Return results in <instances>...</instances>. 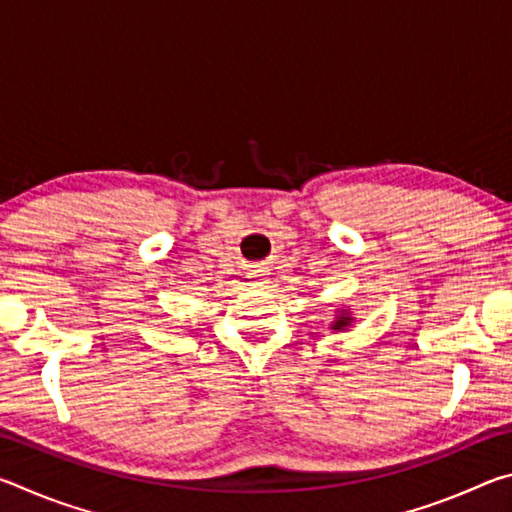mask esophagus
Listing matches in <instances>:
<instances>
[{
	"label": "esophagus",
	"instance_id": "1",
	"mask_svg": "<svg viewBox=\"0 0 512 512\" xmlns=\"http://www.w3.org/2000/svg\"><path fill=\"white\" fill-rule=\"evenodd\" d=\"M262 275H264L262 271H253V273H250V277H253L255 284H264V282H262Z\"/></svg>",
	"mask_w": 512,
	"mask_h": 512
}]
</instances>
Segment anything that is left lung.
Listing matches in <instances>:
<instances>
[{"mask_svg": "<svg viewBox=\"0 0 512 512\" xmlns=\"http://www.w3.org/2000/svg\"><path fill=\"white\" fill-rule=\"evenodd\" d=\"M350 320H352V318H348V316H341L339 320H336V323H334V327H332V329H343L345 325L350 323Z\"/></svg>", "mask_w": 512, "mask_h": 512, "instance_id": "8db88e82", "label": "left lung"}]
</instances>
